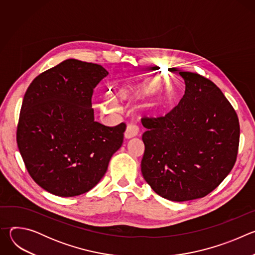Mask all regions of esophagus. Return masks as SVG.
<instances>
[{
  "mask_svg": "<svg viewBox=\"0 0 255 255\" xmlns=\"http://www.w3.org/2000/svg\"><path fill=\"white\" fill-rule=\"evenodd\" d=\"M137 135V129L134 128L133 126H127L125 132H124V137L126 139H131Z\"/></svg>",
  "mask_w": 255,
  "mask_h": 255,
  "instance_id": "1",
  "label": "esophagus"
}]
</instances>
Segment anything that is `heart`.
<instances>
[{
  "instance_id": "b5f03b06",
  "label": "heart",
  "mask_w": 255,
  "mask_h": 255,
  "mask_svg": "<svg viewBox=\"0 0 255 255\" xmlns=\"http://www.w3.org/2000/svg\"><path fill=\"white\" fill-rule=\"evenodd\" d=\"M162 82L157 77H147L140 80H131L121 84L118 88L117 97L123 103H136L147 96L154 94L161 90ZM162 100L160 97H155L154 99L147 102L142 106L144 113L154 115L156 114L158 108L161 106ZM101 110L108 114H113L118 111V104L115 100L110 99L103 101L100 105Z\"/></svg>"
}]
</instances>
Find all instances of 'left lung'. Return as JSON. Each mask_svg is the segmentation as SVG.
I'll return each mask as SVG.
<instances>
[{
    "mask_svg": "<svg viewBox=\"0 0 255 255\" xmlns=\"http://www.w3.org/2000/svg\"><path fill=\"white\" fill-rule=\"evenodd\" d=\"M178 74L185 95L143 133L141 172L157 195L185 202L207 196L229 174L240 127L233 107L213 82L194 72Z\"/></svg>",
    "mask_w": 255,
    "mask_h": 255,
    "instance_id": "1",
    "label": "left lung"
}]
</instances>
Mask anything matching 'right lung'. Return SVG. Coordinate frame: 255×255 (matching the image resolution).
<instances>
[{"instance_id": "1", "label": "right lung", "mask_w": 255, "mask_h": 255, "mask_svg": "<svg viewBox=\"0 0 255 255\" xmlns=\"http://www.w3.org/2000/svg\"><path fill=\"white\" fill-rule=\"evenodd\" d=\"M108 75L99 64L69 58L35 78L25 93L18 148L35 183L52 195L89 192L121 147L126 125L105 126L92 109L94 89Z\"/></svg>"}]
</instances>
